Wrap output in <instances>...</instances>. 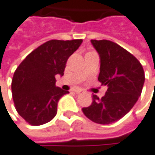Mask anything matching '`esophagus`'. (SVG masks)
<instances>
[{
	"label": "esophagus",
	"mask_w": 155,
	"mask_h": 155,
	"mask_svg": "<svg viewBox=\"0 0 155 155\" xmlns=\"http://www.w3.org/2000/svg\"><path fill=\"white\" fill-rule=\"evenodd\" d=\"M77 94H84V92H83V91H77V92H75Z\"/></svg>",
	"instance_id": "1"
}]
</instances>
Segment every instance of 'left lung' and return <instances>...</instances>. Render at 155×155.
I'll return each mask as SVG.
<instances>
[{
	"instance_id": "obj_1",
	"label": "left lung",
	"mask_w": 155,
	"mask_h": 155,
	"mask_svg": "<svg viewBox=\"0 0 155 155\" xmlns=\"http://www.w3.org/2000/svg\"><path fill=\"white\" fill-rule=\"evenodd\" d=\"M100 55L98 81L108 87L104 97L93 95L84 114L99 124H110L123 118L142 94L144 71L141 62L119 44L108 40H91Z\"/></svg>"
}]
</instances>
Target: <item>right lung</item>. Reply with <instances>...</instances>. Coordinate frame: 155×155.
Masks as SVG:
<instances>
[{"label": "right lung", "instance_id": "right-lung-1", "mask_svg": "<svg viewBox=\"0 0 155 155\" xmlns=\"http://www.w3.org/2000/svg\"><path fill=\"white\" fill-rule=\"evenodd\" d=\"M82 42V39L48 41L17 67L12 81V99L26 123L38 126L54 118L60 98L69 94L55 86V76L63 75L67 60Z\"/></svg>", "mask_w": 155, "mask_h": 155}]
</instances>
